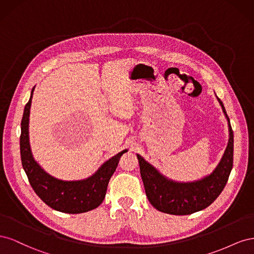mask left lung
<instances>
[{
  "label": "left lung",
  "mask_w": 254,
  "mask_h": 254,
  "mask_svg": "<svg viewBox=\"0 0 254 254\" xmlns=\"http://www.w3.org/2000/svg\"><path fill=\"white\" fill-rule=\"evenodd\" d=\"M217 99L229 123L230 139L224 157L213 174L195 182H174L166 179L155 167L137 155L146 196L158 211L172 215L193 214L213 203L224 190L233 167L234 139L224 104L218 97Z\"/></svg>",
  "instance_id": "8db88e82"
}]
</instances>
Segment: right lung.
Masks as SVG:
<instances>
[{
    "instance_id": "add662e5",
    "label": "right lung",
    "mask_w": 254,
    "mask_h": 254,
    "mask_svg": "<svg viewBox=\"0 0 254 254\" xmlns=\"http://www.w3.org/2000/svg\"><path fill=\"white\" fill-rule=\"evenodd\" d=\"M34 89L23 113L20 136L22 166L26 173L29 184L41 200L56 211L78 214L96 209L104 200L107 187L111 176L117 170L120 158L127 150H123L109 159L93 176L86 180L63 181L50 176L34 160L30 151L28 120Z\"/></svg>"
}]
</instances>
